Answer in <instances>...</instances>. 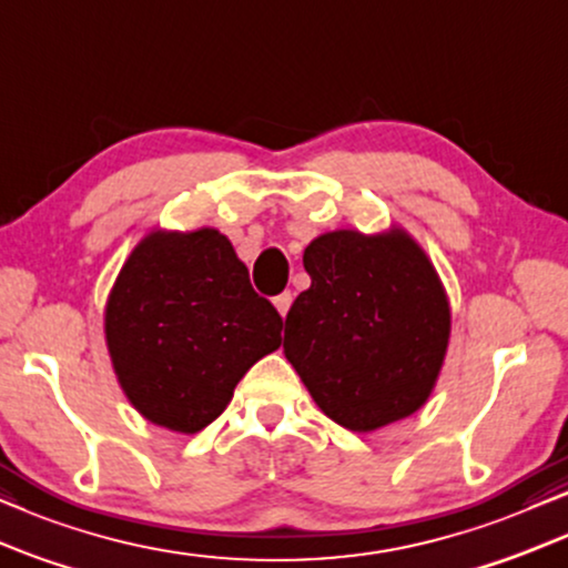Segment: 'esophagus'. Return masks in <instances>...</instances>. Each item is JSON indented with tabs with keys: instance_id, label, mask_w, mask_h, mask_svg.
Listing matches in <instances>:
<instances>
[{
	"instance_id": "34e87169",
	"label": "esophagus",
	"mask_w": 568,
	"mask_h": 568,
	"mask_svg": "<svg viewBox=\"0 0 568 568\" xmlns=\"http://www.w3.org/2000/svg\"><path fill=\"white\" fill-rule=\"evenodd\" d=\"M291 304H293V293H291V291L280 293V296L275 298V308H277V314H280V316H283V320H285V314H288V308H291Z\"/></svg>"
}]
</instances>
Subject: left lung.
Listing matches in <instances>:
<instances>
[{"label": "left lung", "instance_id": "obj_1", "mask_svg": "<svg viewBox=\"0 0 568 568\" xmlns=\"http://www.w3.org/2000/svg\"><path fill=\"white\" fill-rule=\"evenodd\" d=\"M308 291L285 316L283 353L320 410L372 434L428 403L452 335L442 277L403 225L339 229L304 252Z\"/></svg>", "mask_w": 568, "mask_h": 568}]
</instances>
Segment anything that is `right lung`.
I'll list each match as a JSON object with an SVG mask.
<instances>
[{"mask_svg": "<svg viewBox=\"0 0 568 568\" xmlns=\"http://www.w3.org/2000/svg\"><path fill=\"white\" fill-rule=\"evenodd\" d=\"M283 320L217 229L150 231L113 280L105 347L121 392L155 426L196 434L280 347Z\"/></svg>", "mask_w": 568, "mask_h": 568, "instance_id": "1", "label": "right lung"}]
</instances>
